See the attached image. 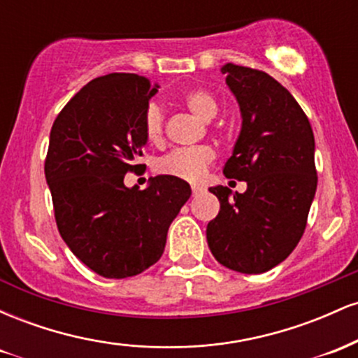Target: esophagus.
Wrapping results in <instances>:
<instances>
[{
    "instance_id": "1",
    "label": "esophagus",
    "mask_w": 358,
    "mask_h": 358,
    "mask_svg": "<svg viewBox=\"0 0 358 358\" xmlns=\"http://www.w3.org/2000/svg\"><path fill=\"white\" fill-rule=\"evenodd\" d=\"M202 190H203L202 187H195V185H193V187H192V193H193V196H196V195H199V193H202Z\"/></svg>"
}]
</instances>
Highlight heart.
I'll list each match as a JSON object with an SVG mask.
<instances>
[{"mask_svg":"<svg viewBox=\"0 0 358 358\" xmlns=\"http://www.w3.org/2000/svg\"><path fill=\"white\" fill-rule=\"evenodd\" d=\"M182 102L192 110L195 116L203 121H210L219 113V102L215 96L205 89H192L182 96ZM145 134L151 143H158L163 138V124L165 116L163 109L158 104L151 102L146 108L145 119ZM215 158V153L210 146H192V148H176L156 162V171L159 175L173 176V178L196 182L203 176L207 168Z\"/></svg>","mask_w":358,"mask_h":358,"instance_id":"obj_1","label":"heart"}]
</instances>
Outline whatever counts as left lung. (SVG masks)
<instances>
[{
    "mask_svg": "<svg viewBox=\"0 0 358 358\" xmlns=\"http://www.w3.org/2000/svg\"><path fill=\"white\" fill-rule=\"evenodd\" d=\"M225 82L239 102L241 134L224 166L244 193L212 187L220 212L207 225L213 257L244 274L273 269L293 252L315 199V136L301 106L269 73L225 64Z\"/></svg>",
    "mask_w": 358,
    "mask_h": 358,
    "instance_id": "left-lung-1",
    "label": "left lung"
}]
</instances>
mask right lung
Listing matches in <instances>:
<instances>
[{"mask_svg": "<svg viewBox=\"0 0 358 358\" xmlns=\"http://www.w3.org/2000/svg\"><path fill=\"white\" fill-rule=\"evenodd\" d=\"M158 85L136 73H108L84 85L53 122L45 178L62 239L77 257L109 279L153 266L170 224L190 199L185 180L159 175L145 190L127 188L138 171L145 113Z\"/></svg>", "mask_w": 358, "mask_h": 358, "instance_id": "right-lung-1", "label": "right lung"}]
</instances>
